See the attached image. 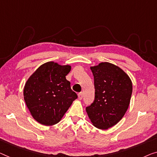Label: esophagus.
<instances>
[{
    "label": "esophagus",
    "mask_w": 157,
    "mask_h": 157,
    "mask_svg": "<svg viewBox=\"0 0 157 157\" xmlns=\"http://www.w3.org/2000/svg\"><path fill=\"white\" fill-rule=\"evenodd\" d=\"M83 97H84V94H83L82 92H81V93H79V94H78V99H79V100H82V99Z\"/></svg>",
    "instance_id": "obj_1"
}]
</instances>
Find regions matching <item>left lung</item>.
Here are the masks:
<instances>
[{
	"label": "left lung",
	"mask_w": 157,
	"mask_h": 157,
	"mask_svg": "<svg viewBox=\"0 0 157 157\" xmlns=\"http://www.w3.org/2000/svg\"><path fill=\"white\" fill-rule=\"evenodd\" d=\"M90 69L94 79L95 99L86 111L94 127L107 130L118 123L127 111L132 83L125 71L111 63H100Z\"/></svg>",
	"instance_id": "left-lung-1"
}]
</instances>
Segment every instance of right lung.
Instances as JSON below:
<instances>
[{
	"mask_svg": "<svg viewBox=\"0 0 157 157\" xmlns=\"http://www.w3.org/2000/svg\"><path fill=\"white\" fill-rule=\"evenodd\" d=\"M71 71L70 65L49 61L40 65L28 78L23 90L24 99L39 123L46 126L57 124L78 98L65 78Z\"/></svg>",
	"mask_w": 157,
	"mask_h": 157,
	"instance_id": "obj_1",
	"label": "right lung"
}]
</instances>
